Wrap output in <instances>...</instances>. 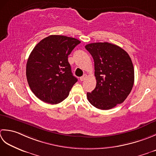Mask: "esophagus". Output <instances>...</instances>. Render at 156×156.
Here are the masks:
<instances>
[{
    "mask_svg": "<svg viewBox=\"0 0 156 156\" xmlns=\"http://www.w3.org/2000/svg\"><path fill=\"white\" fill-rule=\"evenodd\" d=\"M86 77H87V75L86 74H84L82 76V77H80V80L81 81H84L85 79H86Z\"/></svg>",
    "mask_w": 156,
    "mask_h": 156,
    "instance_id": "obj_1",
    "label": "esophagus"
}]
</instances>
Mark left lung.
Masks as SVG:
<instances>
[{"label":"left lung","mask_w":156,"mask_h":156,"mask_svg":"<svg viewBox=\"0 0 156 156\" xmlns=\"http://www.w3.org/2000/svg\"><path fill=\"white\" fill-rule=\"evenodd\" d=\"M94 60L96 87L87 93L88 101L100 110H109L122 103L134 84V68L125 50L108 42L87 44Z\"/></svg>","instance_id":"1"}]
</instances>
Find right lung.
Returning <instances> with one entry per match:
<instances>
[{
    "mask_svg": "<svg viewBox=\"0 0 156 156\" xmlns=\"http://www.w3.org/2000/svg\"><path fill=\"white\" fill-rule=\"evenodd\" d=\"M80 43L74 37L51 35L34 47L27 62L26 77L31 90L40 100L56 104L68 97L77 81L68 56Z\"/></svg>",
    "mask_w": 156,
    "mask_h": 156,
    "instance_id": "right-lung-1",
    "label": "right lung"
}]
</instances>
